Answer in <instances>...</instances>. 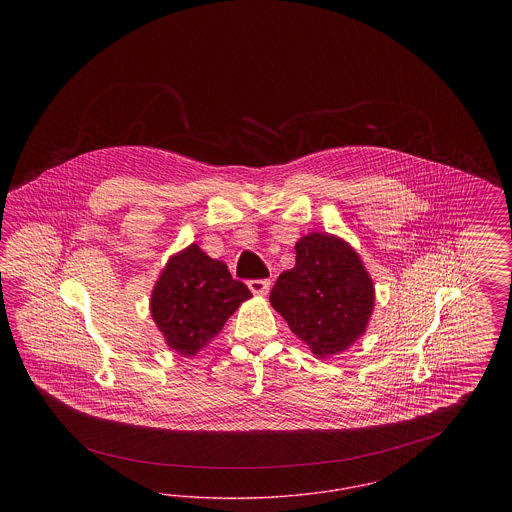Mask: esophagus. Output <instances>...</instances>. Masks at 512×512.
Segmentation results:
<instances>
[{
	"instance_id": "obj_1",
	"label": "esophagus",
	"mask_w": 512,
	"mask_h": 512,
	"mask_svg": "<svg viewBox=\"0 0 512 512\" xmlns=\"http://www.w3.org/2000/svg\"><path fill=\"white\" fill-rule=\"evenodd\" d=\"M247 286H249V290L255 293V295H267L270 282H268V280H249Z\"/></svg>"
}]
</instances>
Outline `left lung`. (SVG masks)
I'll return each mask as SVG.
<instances>
[{"instance_id": "8db88e82", "label": "left lung", "mask_w": 512, "mask_h": 512, "mask_svg": "<svg viewBox=\"0 0 512 512\" xmlns=\"http://www.w3.org/2000/svg\"><path fill=\"white\" fill-rule=\"evenodd\" d=\"M270 305L315 355L328 357L363 336L374 288L349 245L313 232L295 244V267L278 276Z\"/></svg>"}]
</instances>
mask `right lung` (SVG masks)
<instances>
[{
	"label": "right lung",
	"mask_w": 512,
	"mask_h": 512,
	"mask_svg": "<svg viewBox=\"0 0 512 512\" xmlns=\"http://www.w3.org/2000/svg\"><path fill=\"white\" fill-rule=\"evenodd\" d=\"M244 282L197 245L174 255L151 295V315L167 345L192 357L213 340L230 315L249 299Z\"/></svg>",
	"instance_id": "add662e5"
}]
</instances>
